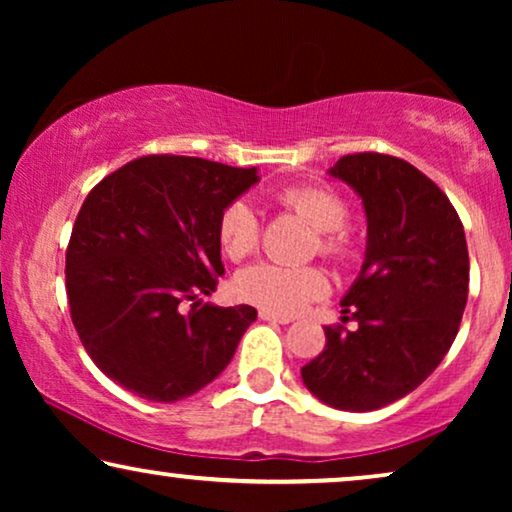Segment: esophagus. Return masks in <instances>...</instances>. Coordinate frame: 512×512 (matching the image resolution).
Segmentation results:
<instances>
[{
  "label": "esophagus",
  "instance_id": "34e87169",
  "mask_svg": "<svg viewBox=\"0 0 512 512\" xmlns=\"http://www.w3.org/2000/svg\"><path fill=\"white\" fill-rule=\"evenodd\" d=\"M258 317H261L263 321H270V324H291V317H279V314H272L265 310L258 312Z\"/></svg>",
  "mask_w": 512,
  "mask_h": 512
}]
</instances>
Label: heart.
Wrapping results in <instances>:
<instances>
[{"mask_svg": "<svg viewBox=\"0 0 512 512\" xmlns=\"http://www.w3.org/2000/svg\"><path fill=\"white\" fill-rule=\"evenodd\" d=\"M279 202L303 216L314 230L321 233V251L328 256L345 249V235L340 233L347 223V205L338 193L326 186H289L279 191ZM219 244L230 261H242L258 247V216L247 200H233L223 209L216 226ZM235 296L244 303L261 307L265 312L291 317L310 300L324 296L328 279L319 268L307 265L256 263L237 272L233 282Z\"/></svg>", "mask_w": 512, "mask_h": 512, "instance_id": "1", "label": "heart"}]
</instances>
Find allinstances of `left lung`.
Wrapping results in <instances>:
<instances>
[{"instance_id": "1", "label": "left lung", "mask_w": 512, "mask_h": 512, "mask_svg": "<svg viewBox=\"0 0 512 512\" xmlns=\"http://www.w3.org/2000/svg\"><path fill=\"white\" fill-rule=\"evenodd\" d=\"M328 177L359 195L368 221L361 272L340 300L359 328H326L324 352L300 375L335 410H380L415 391L457 338L468 298L464 226L447 195L401 158L354 153Z\"/></svg>"}]
</instances>
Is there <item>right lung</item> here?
Masks as SVG:
<instances>
[{
    "instance_id": "obj_1",
    "label": "right lung",
    "mask_w": 512,
    "mask_h": 512,
    "mask_svg": "<svg viewBox=\"0 0 512 512\" xmlns=\"http://www.w3.org/2000/svg\"><path fill=\"white\" fill-rule=\"evenodd\" d=\"M258 181L256 167L144 156L88 193L67 247V298L83 347L109 380L174 403L226 370L256 310L200 296H212L226 272L221 212ZM184 299L194 303L188 311Z\"/></svg>"
}]
</instances>
